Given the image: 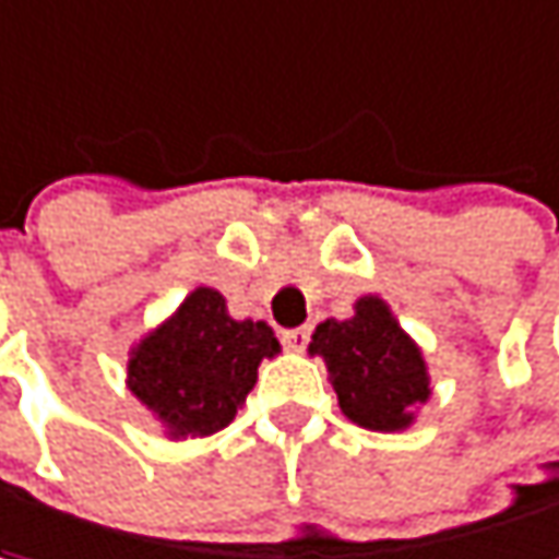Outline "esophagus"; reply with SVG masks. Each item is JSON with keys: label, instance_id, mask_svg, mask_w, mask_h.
<instances>
[{"label": "esophagus", "instance_id": "34e87169", "mask_svg": "<svg viewBox=\"0 0 559 559\" xmlns=\"http://www.w3.org/2000/svg\"><path fill=\"white\" fill-rule=\"evenodd\" d=\"M309 335H312L309 325H302V329H286V332H283V345H286L289 352H302V348L309 345Z\"/></svg>", "mask_w": 559, "mask_h": 559}]
</instances>
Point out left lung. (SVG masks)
Returning a JSON list of instances; mask_svg holds the SVG:
<instances>
[{
	"mask_svg": "<svg viewBox=\"0 0 559 559\" xmlns=\"http://www.w3.org/2000/svg\"><path fill=\"white\" fill-rule=\"evenodd\" d=\"M309 355L325 361L342 414L374 432L414 426L432 394L419 345L381 296H361L352 319L316 325Z\"/></svg>",
	"mask_w": 559,
	"mask_h": 559,
	"instance_id": "1",
	"label": "left lung"
}]
</instances>
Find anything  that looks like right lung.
I'll return each mask as SVG.
<instances>
[{
	"instance_id": "right-lung-1",
	"label": "right lung",
	"mask_w": 559,
	"mask_h": 559,
	"mask_svg": "<svg viewBox=\"0 0 559 559\" xmlns=\"http://www.w3.org/2000/svg\"><path fill=\"white\" fill-rule=\"evenodd\" d=\"M276 355L266 322H237L217 289L198 286L133 345L127 384L168 439H194L237 417L260 361Z\"/></svg>"
}]
</instances>
